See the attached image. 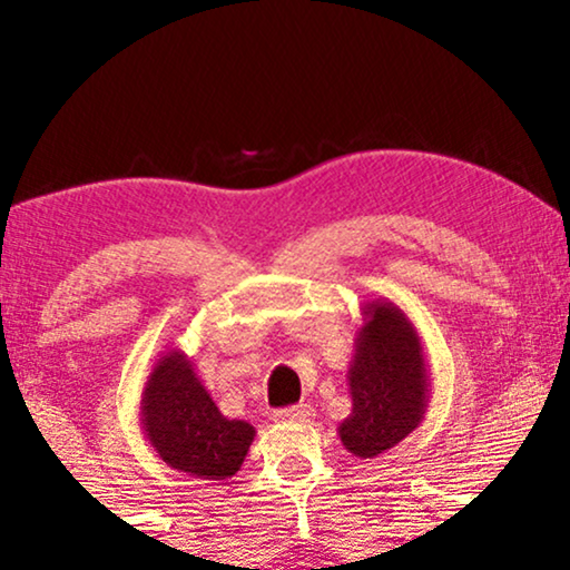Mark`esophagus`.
Listing matches in <instances>:
<instances>
[{
	"instance_id": "obj_1",
	"label": "esophagus",
	"mask_w": 570,
	"mask_h": 570,
	"mask_svg": "<svg viewBox=\"0 0 570 570\" xmlns=\"http://www.w3.org/2000/svg\"><path fill=\"white\" fill-rule=\"evenodd\" d=\"M311 417H314V407H311V404H295V407L275 412L277 423H308Z\"/></svg>"
}]
</instances>
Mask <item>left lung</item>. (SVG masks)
I'll use <instances>...</instances> for the list:
<instances>
[{"label":"left lung","instance_id":"1","mask_svg":"<svg viewBox=\"0 0 570 570\" xmlns=\"http://www.w3.org/2000/svg\"><path fill=\"white\" fill-rule=\"evenodd\" d=\"M353 412L337 433L353 456L373 459L420 425L431 396L425 350L415 324L392 301L363 303V326L347 368Z\"/></svg>","mask_w":570,"mask_h":570}]
</instances>
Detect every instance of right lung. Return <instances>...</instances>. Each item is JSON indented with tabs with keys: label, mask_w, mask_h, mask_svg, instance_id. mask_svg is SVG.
<instances>
[{
	"label": "right lung",
	"mask_w": 570,
	"mask_h": 570,
	"mask_svg": "<svg viewBox=\"0 0 570 570\" xmlns=\"http://www.w3.org/2000/svg\"><path fill=\"white\" fill-rule=\"evenodd\" d=\"M139 428L170 470L217 482L240 470L256 435L252 423L217 410L194 361L178 347L160 353L145 381Z\"/></svg>",
	"instance_id": "add662e5"
}]
</instances>
